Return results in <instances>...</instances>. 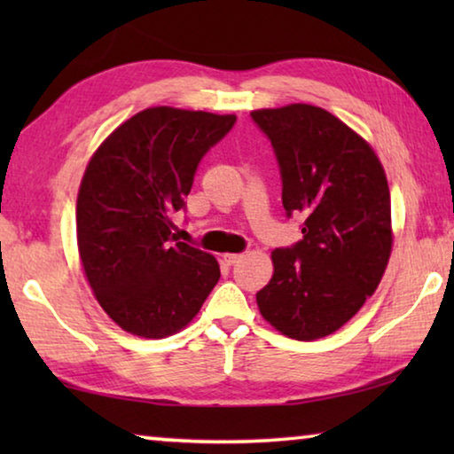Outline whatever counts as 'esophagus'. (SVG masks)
<instances>
[{"instance_id":"esophagus-1","label":"esophagus","mask_w":454,"mask_h":454,"mask_svg":"<svg viewBox=\"0 0 454 454\" xmlns=\"http://www.w3.org/2000/svg\"><path fill=\"white\" fill-rule=\"evenodd\" d=\"M242 256H244V254H236V252H226V254H222V260H224L226 264L232 266V264H236L238 260H240Z\"/></svg>"}]
</instances>
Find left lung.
<instances>
[{"label":"left lung","instance_id":"left-lung-1","mask_svg":"<svg viewBox=\"0 0 454 454\" xmlns=\"http://www.w3.org/2000/svg\"><path fill=\"white\" fill-rule=\"evenodd\" d=\"M250 116L274 145L284 210L304 218L302 240L272 252L258 310L280 334L317 340L347 325L387 270L395 238L387 174L372 145L318 106Z\"/></svg>","mask_w":454,"mask_h":454}]
</instances>
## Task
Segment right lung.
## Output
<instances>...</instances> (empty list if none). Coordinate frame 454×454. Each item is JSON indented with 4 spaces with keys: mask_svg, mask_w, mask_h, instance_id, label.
I'll return each instance as SVG.
<instances>
[{
    "mask_svg": "<svg viewBox=\"0 0 454 454\" xmlns=\"http://www.w3.org/2000/svg\"><path fill=\"white\" fill-rule=\"evenodd\" d=\"M234 121V114L145 107L90 158L75 204L78 252L96 301L126 333H180L216 286L218 260L176 242L170 216Z\"/></svg>",
    "mask_w": 454,
    "mask_h": 454,
    "instance_id": "right-lung-1",
    "label": "right lung"
}]
</instances>
